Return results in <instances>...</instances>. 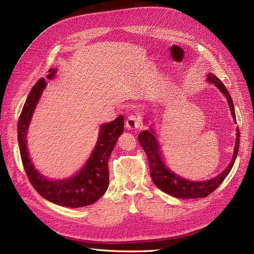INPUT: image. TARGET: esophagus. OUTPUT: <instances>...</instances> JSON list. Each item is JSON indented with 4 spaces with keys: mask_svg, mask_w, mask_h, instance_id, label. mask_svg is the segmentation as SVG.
Segmentation results:
<instances>
[{
    "mask_svg": "<svg viewBox=\"0 0 254 254\" xmlns=\"http://www.w3.org/2000/svg\"><path fill=\"white\" fill-rule=\"evenodd\" d=\"M142 125V120L139 115H130L126 121V127L128 129H137Z\"/></svg>",
    "mask_w": 254,
    "mask_h": 254,
    "instance_id": "34e87169",
    "label": "esophagus"
}]
</instances>
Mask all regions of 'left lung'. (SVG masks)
Returning <instances> with one entry per match:
<instances>
[{
	"mask_svg": "<svg viewBox=\"0 0 254 254\" xmlns=\"http://www.w3.org/2000/svg\"><path fill=\"white\" fill-rule=\"evenodd\" d=\"M206 80L213 83L214 86H216L220 90L221 93L227 97L232 117L236 122L232 98L230 96V93L226 89L225 84L212 73H209L206 75ZM137 140H139L144 151L146 152V155H147L151 179L153 183H155L161 190H163L164 193L171 196L182 199L204 198L206 196H209L211 193H213V191L220 186L221 182L225 180L230 171H231L237 156L238 147H240V129L237 127L235 148L231 163L229 164V166L220 175L206 181H190L181 178V177L177 176L175 173L170 171V168H167L165 166L162 157H161L159 144L155 136V132H153V130L151 128L149 131L148 130H144V131H142L137 135Z\"/></svg>",
	"mask_w": 254,
	"mask_h": 254,
	"instance_id": "8db88e82",
	"label": "left lung"
}]
</instances>
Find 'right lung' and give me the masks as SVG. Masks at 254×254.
Wrapping results in <instances>:
<instances>
[{
	"label": "right lung",
	"instance_id": "add662e5",
	"mask_svg": "<svg viewBox=\"0 0 254 254\" xmlns=\"http://www.w3.org/2000/svg\"><path fill=\"white\" fill-rule=\"evenodd\" d=\"M56 68H51L48 79L55 76ZM47 86L42 77L30 90L18 121V142L20 155L27 178L34 189L47 200L67 207H81L97 201L108 189V160L119 136L124 131V117L103 124L98 141L87 164L74 177L64 180H48L35 170L26 147V132L34 110Z\"/></svg>",
	"mask_w": 254,
	"mask_h": 254
}]
</instances>
